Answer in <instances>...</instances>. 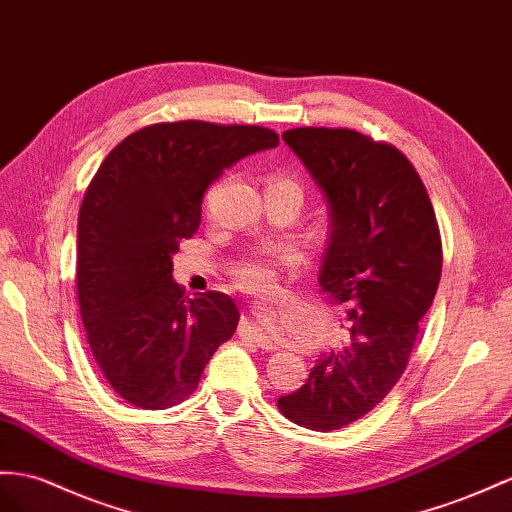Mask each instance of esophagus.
Segmentation results:
<instances>
[{
  "mask_svg": "<svg viewBox=\"0 0 512 512\" xmlns=\"http://www.w3.org/2000/svg\"><path fill=\"white\" fill-rule=\"evenodd\" d=\"M240 333H242V335H248V339H253V342H255L257 346H261V348H270V346H272L270 339L266 337V333H261V329H259V326H257L255 322H244Z\"/></svg>",
  "mask_w": 512,
  "mask_h": 512,
  "instance_id": "esophagus-1",
  "label": "esophagus"
}]
</instances>
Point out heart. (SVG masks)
Wrapping results in <instances>:
<instances>
[{"label": "heart", "instance_id": "heart-1", "mask_svg": "<svg viewBox=\"0 0 512 512\" xmlns=\"http://www.w3.org/2000/svg\"><path fill=\"white\" fill-rule=\"evenodd\" d=\"M268 188L274 190H283V192H290L294 196H298L300 203H303V196H305V188L303 183H300L296 177L292 175H277L272 177ZM287 255L281 251H274L268 255H253V257H246L242 264L235 268V279L242 287L251 292H266L272 287L274 283V259H285Z\"/></svg>", "mask_w": 512, "mask_h": 512}]
</instances>
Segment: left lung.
<instances>
[{
	"mask_svg": "<svg viewBox=\"0 0 512 512\" xmlns=\"http://www.w3.org/2000/svg\"><path fill=\"white\" fill-rule=\"evenodd\" d=\"M283 140L329 203L318 283L352 324L279 411L329 432L370 413L404 374L439 287L441 235L422 179L393 144L329 127L287 129Z\"/></svg>",
	"mask_w": 512,
	"mask_h": 512,
	"instance_id": "obj_1",
	"label": "left lung"
}]
</instances>
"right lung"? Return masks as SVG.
Instances as JSON below:
<instances>
[{
    "label": "right lung",
    "mask_w": 512,
    "mask_h": 512,
    "mask_svg": "<svg viewBox=\"0 0 512 512\" xmlns=\"http://www.w3.org/2000/svg\"><path fill=\"white\" fill-rule=\"evenodd\" d=\"M279 136L259 125L155 123L129 134L90 181L77 218V300L88 346L110 387L160 411L199 387L240 311L222 292L194 298L173 255L201 225L205 190Z\"/></svg>",
    "instance_id": "add662e5"
}]
</instances>
